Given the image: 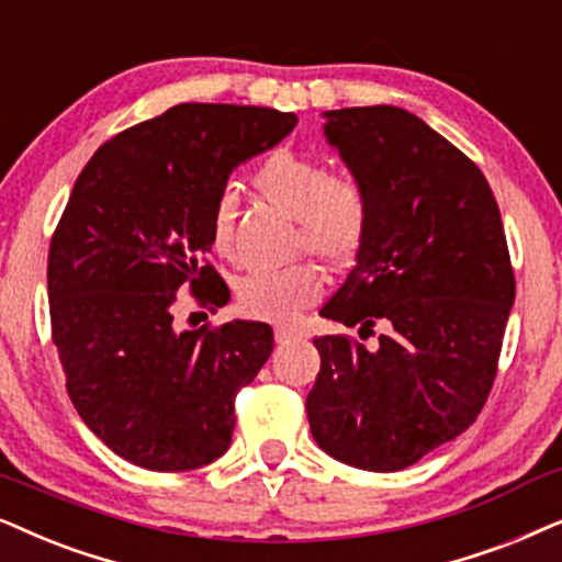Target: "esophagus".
<instances>
[{
    "label": "esophagus",
    "mask_w": 562,
    "mask_h": 562,
    "mask_svg": "<svg viewBox=\"0 0 562 562\" xmlns=\"http://www.w3.org/2000/svg\"><path fill=\"white\" fill-rule=\"evenodd\" d=\"M276 344H291V340H302L304 333L296 327H276Z\"/></svg>",
    "instance_id": "obj_1"
}]
</instances>
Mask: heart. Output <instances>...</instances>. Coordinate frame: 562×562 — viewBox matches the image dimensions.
Wrapping results in <instances>:
<instances>
[{"label": "heart", "mask_w": 562, "mask_h": 562, "mask_svg": "<svg viewBox=\"0 0 562 562\" xmlns=\"http://www.w3.org/2000/svg\"><path fill=\"white\" fill-rule=\"evenodd\" d=\"M255 191L273 206L296 216V250L312 252L319 263L344 268L359 258L369 237V193L353 175L330 172L323 157L279 149L252 175ZM235 195L218 193L211 209V247L227 255L232 245ZM323 294V279L312 266L286 271H255L237 281V310L266 323H289Z\"/></svg>", "instance_id": "heart-1"}]
</instances>
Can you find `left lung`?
<instances>
[{
	"label": "left lung",
	"mask_w": 562,
	"mask_h": 562,
	"mask_svg": "<svg viewBox=\"0 0 562 562\" xmlns=\"http://www.w3.org/2000/svg\"><path fill=\"white\" fill-rule=\"evenodd\" d=\"M325 136L367 188L356 266L319 315L307 395L319 449L359 470H405L475 424L498 374L516 281L498 203L454 144L395 105L325 113Z\"/></svg>",
	"instance_id": "left-lung-1"
}]
</instances>
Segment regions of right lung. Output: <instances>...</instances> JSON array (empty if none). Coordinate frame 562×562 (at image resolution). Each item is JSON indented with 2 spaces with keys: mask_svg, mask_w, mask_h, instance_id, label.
<instances>
[{
  "mask_svg": "<svg viewBox=\"0 0 562 562\" xmlns=\"http://www.w3.org/2000/svg\"><path fill=\"white\" fill-rule=\"evenodd\" d=\"M294 126L271 108L183 103L108 138L79 172L50 237V338L79 418L138 468L195 470L229 449L235 397L273 330L237 319L178 333L175 296L227 304L206 260L211 209L239 162Z\"/></svg>",
  "mask_w": 562,
  "mask_h": 562,
  "instance_id": "1",
  "label": "right lung"
}]
</instances>
